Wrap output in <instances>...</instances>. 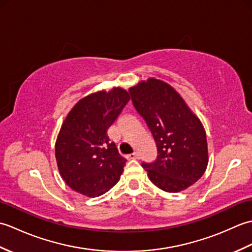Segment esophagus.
<instances>
[{"instance_id": "1", "label": "esophagus", "mask_w": 252, "mask_h": 252, "mask_svg": "<svg viewBox=\"0 0 252 252\" xmlns=\"http://www.w3.org/2000/svg\"><path fill=\"white\" fill-rule=\"evenodd\" d=\"M126 158L127 159H137L138 158V154L137 153H133L131 155H127Z\"/></svg>"}]
</instances>
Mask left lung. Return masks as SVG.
I'll return each instance as SVG.
<instances>
[{"instance_id": "left-lung-1", "label": "left lung", "mask_w": 252, "mask_h": 252, "mask_svg": "<svg viewBox=\"0 0 252 252\" xmlns=\"http://www.w3.org/2000/svg\"><path fill=\"white\" fill-rule=\"evenodd\" d=\"M131 98L157 145V159L142 167L153 184L168 192L189 189L208 165L206 131L174 88L149 78L130 88Z\"/></svg>"}]
</instances>
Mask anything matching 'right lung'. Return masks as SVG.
I'll return each mask as SVG.
<instances>
[{
    "instance_id": "add662e5",
    "label": "right lung",
    "mask_w": 252,
    "mask_h": 252,
    "mask_svg": "<svg viewBox=\"0 0 252 252\" xmlns=\"http://www.w3.org/2000/svg\"><path fill=\"white\" fill-rule=\"evenodd\" d=\"M129 100L125 89L112 88L85 96L69 111L58 133L55 157L71 189L97 197L120 180L126 160L109 142L107 130Z\"/></svg>"
}]
</instances>
